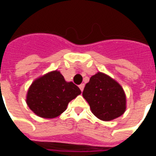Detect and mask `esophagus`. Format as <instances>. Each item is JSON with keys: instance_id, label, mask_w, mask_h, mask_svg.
<instances>
[{"instance_id": "obj_1", "label": "esophagus", "mask_w": 156, "mask_h": 156, "mask_svg": "<svg viewBox=\"0 0 156 156\" xmlns=\"http://www.w3.org/2000/svg\"><path fill=\"white\" fill-rule=\"evenodd\" d=\"M79 88H80V90H81L82 92L83 91V88H84V84H83V83H82V84L79 85Z\"/></svg>"}]
</instances>
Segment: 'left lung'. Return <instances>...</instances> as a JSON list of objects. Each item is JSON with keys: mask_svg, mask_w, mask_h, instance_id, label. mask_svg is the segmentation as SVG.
Returning <instances> with one entry per match:
<instances>
[{"mask_svg": "<svg viewBox=\"0 0 156 156\" xmlns=\"http://www.w3.org/2000/svg\"><path fill=\"white\" fill-rule=\"evenodd\" d=\"M83 98L92 113L101 120L109 121L123 115L126 108L124 89L108 75L98 73L85 85Z\"/></svg>", "mask_w": 156, "mask_h": 156, "instance_id": "obj_1", "label": "left lung"}]
</instances>
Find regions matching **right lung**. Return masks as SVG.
I'll return each instance as SVG.
<instances>
[{"label": "right lung", "mask_w": 156, "mask_h": 156, "mask_svg": "<svg viewBox=\"0 0 156 156\" xmlns=\"http://www.w3.org/2000/svg\"><path fill=\"white\" fill-rule=\"evenodd\" d=\"M80 94L77 85L65 81L60 72L53 71L32 83L27 92V104L37 115L51 119L64 112L68 103Z\"/></svg>", "instance_id": "obj_1"}]
</instances>
